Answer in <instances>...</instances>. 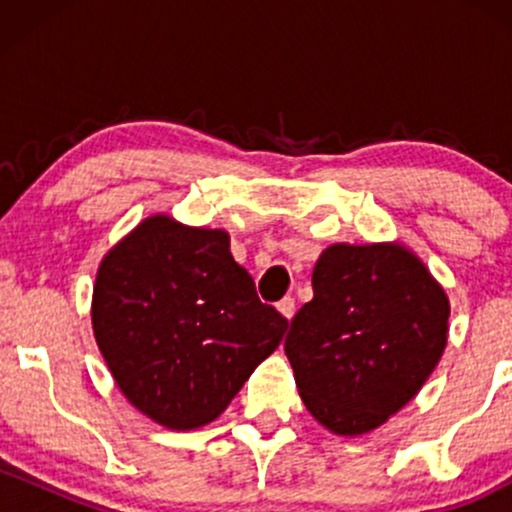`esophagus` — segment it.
<instances>
[{
  "label": "esophagus",
  "instance_id": "esophagus-1",
  "mask_svg": "<svg viewBox=\"0 0 512 512\" xmlns=\"http://www.w3.org/2000/svg\"><path fill=\"white\" fill-rule=\"evenodd\" d=\"M276 310H279L286 320H291V317L296 315V301H293L291 296H284L279 303H276Z\"/></svg>",
  "mask_w": 512,
  "mask_h": 512
}]
</instances>
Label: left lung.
Returning <instances> with one entry per match:
<instances>
[{
	"instance_id": "1",
	"label": "left lung",
	"mask_w": 512,
	"mask_h": 512,
	"mask_svg": "<svg viewBox=\"0 0 512 512\" xmlns=\"http://www.w3.org/2000/svg\"><path fill=\"white\" fill-rule=\"evenodd\" d=\"M448 317V296L409 250L327 248L284 342L305 407L339 436L385 424L438 366Z\"/></svg>"
}]
</instances>
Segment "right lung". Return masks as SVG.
<instances>
[{
  "label": "right lung",
  "instance_id": "add662e5",
  "mask_svg": "<svg viewBox=\"0 0 512 512\" xmlns=\"http://www.w3.org/2000/svg\"><path fill=\"white\" fill-rule=\"evenodd\" d=\"M91 320L125 397L175 431L214 421L289 327L233 260L226 231L168 216L105 255Z\"/></svg>",
  "mask_w": 512,
  "mask_h": 512
}]
</instances>
